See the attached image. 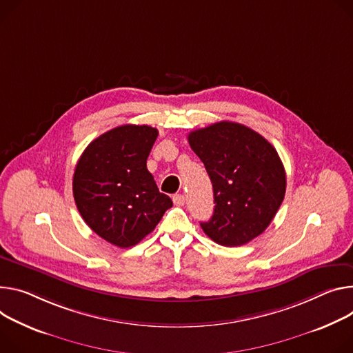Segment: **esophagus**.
I'll list each match as a JSON object with an SVG mask.
<instances>
[{
	"label": "esophagus",
	"mask_w": 353,
	"mask_h": 353,
	"mask_svg": "<svg viewBox=\"0 0 353 353\" xmlns=\"http://www.w3.org/2000/svg\"><path fill=\"white\" fill-rule=\"evenodd\" d=\"M173 203H174V205L181 207V205H184V203H185V197H184L183 194H174V196H173Z\"/></svg>",
	"instance_id": "obj_1"
}]
</instances>
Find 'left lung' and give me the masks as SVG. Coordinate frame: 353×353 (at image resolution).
<instances>
[{
	"label": "left lung",
	"instance_id": "1",
	"mask_svg": "<svg viewBox=\"0 0 353 353\" xmlns=\"http://www.w3.org/2000/svg\"><path fill=\"white\" fill-rule=\"evenodd\" d=\"M214 190V214L201 222L207 236L222 246H241L259 236L285 194L281 160L262 135L222 121L188 134Z\"/></svg>",
	"mask_w": 353,
	"mask_h": 353
}]
</instances>
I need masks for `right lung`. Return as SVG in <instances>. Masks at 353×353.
<instances>
[{
    "instance_id": "right-lung-1",
    "label": "right lung",
    "mask_w": 353,
    "mask_h": 353,
    "mask_svg": "<svg viewBox=\"0 0 353 353\" xmlns=\"http://www.w3.org/2000/svg\"><path fill=\"white\" fill-rule=\"evenodd\" d=\"M157 134L148 125L117 126L94 139L76 165L73 196L80 215L118 248L139 243L173 205L146 168Z\"/></svg>"
}]
</instances>
